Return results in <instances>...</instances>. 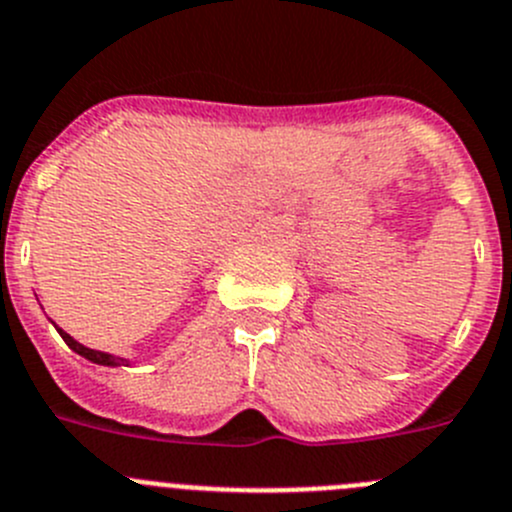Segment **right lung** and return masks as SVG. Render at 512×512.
Returning a JSON list of instances; mask_svg holds the SVG:
<instances>
[{"mask_svg":"<svg viewBox=\"0 0 512 512\" xmlns=\"http://www.w3.org/2000/svg\"><path fill=\"white\" fill-rule=\"evenodd\" d=\"M53 325H55V322H53ZM55 330L60 332V337H63L65 345H68V348L73 350V353L83 355V358L91 360V363H96V365H109V368H119V365H129V363H131L129 358H119V355L101 353V350H91V348H86V345H81V342H78V340H73V337H70L68 332L60 330L58 325H55Z\"/></svg>","mask_w":512,"mask_h":512,"instance_id":"obj_1","label":"right lung"}]
</instances>
